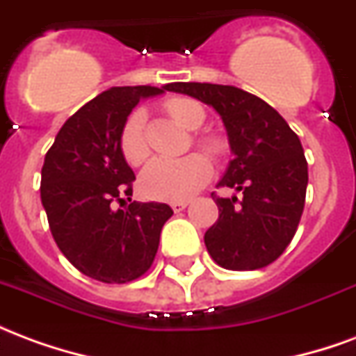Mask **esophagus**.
<instances>
[{"instance_id": "34e87169", "label": "esophagus", "mask_w": 356, "mask_h": 356, "mask_svg": "<svg viewBox=\"0 0 356 356\" xmlns=\"http://www.w3.org/2000/svg\"><path fill=\"white\" fill-rule=\"evenodd\" d=\"M188 206V202L186 200H179V202H171V208H173V211L175 213H179V211H183V209Z\"/></svg>"}]
</instances>
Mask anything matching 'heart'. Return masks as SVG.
I'll use <instances>...</instances> for the list:
<instances>
[{
    "mask_svg": "<svg viewBox=\"0 0 356 356\" xmlns=\"http://www.w3.org/2000/svg\"><path fill=\"white\" fill-rule=\"evenodd\" d=\"M171 118L186 129H196L204 122V110L191 99H173L168 102ZM145 110L137 108L125 120L120 135V150L125 162L140 165L148 158V145L145 140ZM204 147L216 150L213 140H202ZM213 173V165L208 156L193 152L183 158H156L140 175V191L148 198L165 202H179L191 198L206 185Z\"/></svg>",
    "mask_w": 356,
    "mask_h": 356,
    "instance_id": "obj_1",
    "label": "heart"
}]
</instances>
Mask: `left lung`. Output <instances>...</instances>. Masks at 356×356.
<instances>
[{
  "mask_svg": "<svg viewBox=\"0 0 356 356\" xmlns=\"http://www.w3.org/2000/svg\"><path fill=\"white\" fill-rule=\"evenodd\" d=\"M168 91L216 110L232 158L219 186L242 198L213 196L219 219L204 234L209 255L231 270H254L278 259L298 231L307 193L301 140L270 104L234 86L177 81Z\"/></svg>",
  "mask_w": 356,
  "mask_h": 356,
  "instance_id": "left-lung-1",
  "label": "left lung"
}]
</instances>
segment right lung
I'll list each match as a JSON object with an SVG mask.
<instances>
[{"mask_svg": "<svg viewBox=\"0 0 356 356\" xmlns=\"http://www.w3.org/2000/svg\"><path fill=\"white\" fill-rule=\"evenodd\" d=\"M165 91L168 86L102 91L66 120L45 154L40 191L51 234L66 259L99 282L145 275L173 216L168 204L131 202L135 173L120 150L122 127L137 102Z\"/></svg>", "mask_w": 356, "mask_h": 356, "instance_id": "right-lung-1", "label": "right lung"}]
</instances>
